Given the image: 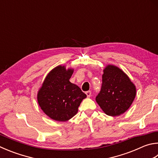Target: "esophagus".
Returning <instances> with one entry per match:
<instances>
[{"label": "esophagus", "mask_w": 158, "mask_h": 158, "mask_svg": "<svg viewBox=\"0 0 158 158\" xmlns=\"http://www.w3.org/2000/svg\"><path fill=\"white\" fill-rule=\"evenodd\" d=\"M85 94H86V95H87L88 97H90L91 96V92L90 91L85 92Z\"/></svg>", "instance_id": "34e87169"}]
</instances>
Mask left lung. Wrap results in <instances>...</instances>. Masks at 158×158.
Returning a JSON list of instances; mask_svg holds the SVG:
<instances>
[{
    "label": "left lung",
    "instance_id": "obj_1",
    "mask_svg": "<svg viewBox=\"0 0 158 158\" xmlns=\"http://www.w3.org/2000/svg\"><path fill=\"white\" fill-rule=\"evenodd\" d=\"M136 89L130 79L122 70L108 65L102 75V84L96 96V102L109 116L123 114L133 103Z\"/></svg>",
    "mask_w": 158,
    "mask_h": 158
}]
</instances>
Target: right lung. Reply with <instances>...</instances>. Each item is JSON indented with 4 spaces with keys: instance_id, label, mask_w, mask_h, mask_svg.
Segmentation results:
<instances>
[{
    "instance_id": "right-lung-1",
    "label": "right lung",
    "mask_w": 158,
    "mask_h": 158,
    "mask_svg": "<svg viewBox=\"0 0 158 158\" xmlns=\"http://www.w3.org/2000/svg\"><path fill=\"white\" fill-rule=\"evenodd\" d=\"M73 70L57 66L50 71L38 93V102L51 119L65 122L78 112L82 100L86 97L79 87L69 81Z\"/></svg>"
}]
</instances>
